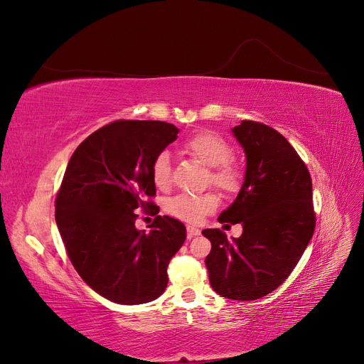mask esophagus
Returning a JSON list of instances; mask_svg holds the SVG:
<instances>
[{"label":"esophagus","mask_w":364,"mask_h":364,"mask_svg":"<svg viewBox=\"0 0 364 364\" xmlns=\"http://www.w3.org/2000/svg\"><path fill=\"white\" fill-rule=\"evenodd\" d=\"M196 235H200V229H197V228H194V226H188V228H186V237H188V238L191 240V238L196 237Z\"/></svg>","instance_id":"34e87169"}]
</instances>
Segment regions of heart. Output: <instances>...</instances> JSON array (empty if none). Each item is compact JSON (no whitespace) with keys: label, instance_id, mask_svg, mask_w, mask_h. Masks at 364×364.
Instances as JSON below:
<instances>
[{"label":"heart","instance_id":"heart-1","mask_svg":"<svg viewBox=\"0 0 364 364\" xmlns=\"http://www.w3.org/2000/svg\"><path fill=\"white\" fill-rule=\"evenodd\" d=\"M185 150L199 159L206 167H211V181L225 193L234 194L241 188L243 174L235 164L230 162L232 149L228 142L211 132H200L185 141ZM151 179L159 188H165L171 182V165L168 153H159L151 164ZM218 206L215 193L188 194L181 193L167 202V211L185 222L196 223L203 215L213 213Z\"/></svg>","mask_w":364,"mask_h":364}]
</instances>
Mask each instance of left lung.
Here are the masks:
<instances>
[{
    "label": "left lung",
    "mask_w": 364,
    "mask_h": 364,
    "mask_svg": "<svg viewBox=\"0 0 364 364\" xmlns=\"http://www.w3.org/2000/svg\"><path fill=\"white\" fill-rule=\"evenodd\" d=\"M232 134L246 153V174L218 222L241 223L243 234L229 241L220 229L202 230L211 241L205 264L215 293L255 301L289 278L310 243L313 183L305 162L278 130L243 119Z\"/></svg>",
    "instance_id": "obj_1"
}]
</instances>
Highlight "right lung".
Masks as SVG:
<instances>
[{"label": "right lung", "mask_w": 364, "mask_h": 364, "mask_svg": "<svg viewBox=\"0 0 364 364\" xmlns=\"http://www.w3.org/2000/svg\"><path fill=\"white\" fill-rule=\"evenodd\" d=\"M165 121L118 119L75 149L56 197V223L80 278L121 305L155 301L168 284L167 267L186 238L182 222L158 215L138 230V208L158 206L151 164L176 141ZM158 214V213H156Z\"/></svg>", "instance_id": "add662e5"}]
</instances>
